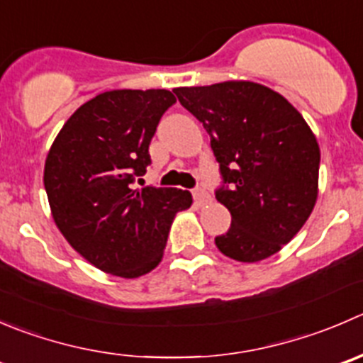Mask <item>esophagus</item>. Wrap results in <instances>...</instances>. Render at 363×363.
<instances>
[{
	"mask_svg": "<svg viewBox=\"0 0 363 363\" xmlns=\"http://www.w3.org/2000/svg\"><path fill=\"white\" fill-rule=\"evenodd\" d=\"M193 199H195V202L199 203V206H206V203L211 202V195L207 193L206 188H202V186L193 189Z\"/></svg>",
	"mask_w": 363,
	"mask_h": 363,
	"instance_id": "1",
	"label": "esophagus"
}]
</instances>
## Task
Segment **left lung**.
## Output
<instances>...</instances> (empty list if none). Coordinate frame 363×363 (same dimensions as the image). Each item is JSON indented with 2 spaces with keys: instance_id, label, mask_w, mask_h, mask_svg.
Here are the masks:
<instances>
[{
  "instance_id": "1",
  "label": "left lung",
  "mask_w": 363,
  "mask_h": 363,
  "mask_svg": "<svg viewBox=\"0 0 363 363\" xmlns=\"http://www.w3.org/2000/svg\"><path fill=\"white\" fill-rule=\"evenodd\" d=\"M202 122L220 164L216 200L232 223L218 250L239 262H259L300 232L318 199V140L280 94L252 81L174 90Z\"/></svg>"
}]
</instances>
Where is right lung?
<instances>
[{"label":"right lung","mask_w":363,"mask_h":363,"mask_svg":"<svg viewBox=\"0 0 363 363\" xmlns=\"http://www.w3.org/2000/svg\"><path fill=\"white\" fill-rule=\"evenodd\" d=\"M170 90H111L74 111L45 160L44 186L56 227L104 273L136 279L163 259L175 214L189 191L133 189L150 164L149 145Z\"/></svg>","instance_id":"obj_1"}]
</instances>
